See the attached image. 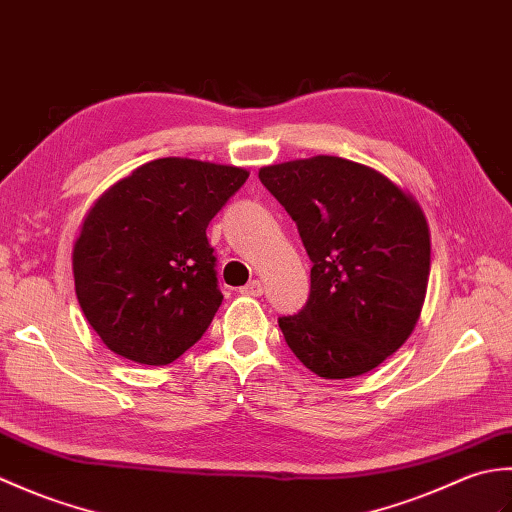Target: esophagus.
Wrapping results in <instances>:
<instances>
[{
    "instance_id": "34e87169",
    "label": "esophagus",
    "mask_w": 512,
    "mask_h": 512,
    "mask_svg": "<svg viewBox=\"0 0 512 512\" xmlns=\"http://www.w3.org/2000/svg\"><path fill=\"white\" fill-rule=\"evenodd\" d=\"M239 292H242V295H246V297H259L264 292V284L259 279H253V281H248L246 286L239 288Z\"/></svg>"
}]
</instances>
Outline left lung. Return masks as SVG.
Masks as SVG:
<instances>
[{"label":"left lung","mask_w":512,"mask_h":512,"mask_svg":"<svg viewBox=\"0 0 512 512\" xmlns=\"http://www.w3.org/2000/svg\"><path fill=\"white\" fill-rule=\"evenodd\" d=\"M259 180L312 259L308 303L279 319L288 347L321 378L372 372L420 319L431 268L422 206L380 171L339 156L268 165Z\"/></svg>","instance_id":"8db88e82"}]
</instances>
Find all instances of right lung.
I'll return each mask as SVG.
<instances>
[{
    "mask_svg": "<svg viewBox=\"0 0 512 512\" xmlns=\"http://www.w3.org/2000/svg\"><path fill=\"white\" fill-rule=\"evenodd\" d=\"M248 171L158 158L112 184L72 248L85 319L118 356L169 365L209 328L222 292L206 226Z\"/></svg>",
    "mask_w": 512,
    "mask_h": 512,
    "instance_id": "1",
    "label": "right lung"
}]
</instances>
